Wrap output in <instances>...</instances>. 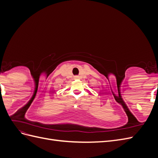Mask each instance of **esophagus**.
Segmentation results:
<instances>
[{
    "label": "esophagus",
    "instance_id": "1",
    "mask_svg": "<svg viewBox=\"0 0 158 158\" xmlns=\"http://www.w3.org/2000/svg\"><path fill=\"white\" fill-rule=\"evenodd\" d=\"M79 78H80L79 76H75V77H74V79H76V80H78V79H79Z\"/></svg>",
    "mask_w": 158,
    "mask_h": 158
}]
</instances>
